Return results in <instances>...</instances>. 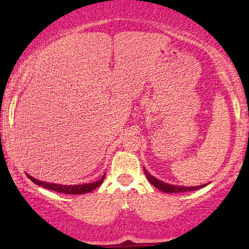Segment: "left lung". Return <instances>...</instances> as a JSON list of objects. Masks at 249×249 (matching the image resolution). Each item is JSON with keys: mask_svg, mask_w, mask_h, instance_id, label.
<instances>
[{"mask_svg": "<svg viewBox=\"0 0 249 249\" xmlns=\"http://www.w3.org/2000/svg\"><path fill=\"white\" fill-rule=\"evenodd\" d=\"M145 175H146V178L149 182L152 183L153 186L156 187V188L162 190V192L164 193H169V194H172V193H186V192H193V190H196V189H199V188H203L204 186H195V187H183V186H176V185H169V183H165L161 181V180L156 179L155 177H153L149 175L147 172V170H145Z\"/></svg>", "mask_w": 249, "mask_h": 249, "instance_id": "obj_1", "label": "left lung"}]
</instances>
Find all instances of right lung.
I'll list each match as a JSON object with an SVG mask.
<instances>
[{"mask_svg":"<svg viewBox=\"0 0 249 249\" xmlns=\"http://www.w3.org/2000/svg\"><path fill=\"white\" fill-rule=\"evenodd\" d=\"M27 177L32 180L34 183L38 185L40 187H44L46 189H51L54 190V192L57 193H62V194H71V195H79V194H86L89 193L91 190H94L95 188H97L98 186H101V183L103 182L105 175L102 177L100 180L97 181L91 182V183H84V185H73V186H67V185H57V183H50V182H45V181H40V180H37L35 178H33L32 176L27 175Z\"/></svg>","mask_w":249,"mask_h":249,"instance_id":"1","label":"right lung"}]
</instances>
